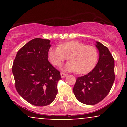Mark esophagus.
<instances>
[{
    "label": "esophagus",
    "mask_w": 127,
    "mask_h": 127,
    "mask_svg": "<svg viewBox=\"0 0 127 127\" xmlns=\"http://www.w3.org/2000/svg\"><path fill=\"white\" fill-rule=\"evenodd\" d=\"M60 75H61V77H62V78H64L67 76V74H65V73H63V72L61 73Z\"/></svg>",
    "instance_id": "1"
}]
</instances>
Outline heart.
<instances>
[{"label":"heart","instance_id":"1","mask_svg":"<svg viewBox=\"0 0 127 127\" xmlns=\"http://www.w3.org/2000/svg\"><path fill=\"white\" fill-rule=\"evenodd\" d=\"M68 57L70 61L64 67L65 70L86 74L95 66L98 52L94 46L76 40L61 43L59 47H51L48 52L49 62L55 66L60 65Z\"/></svg>","mask_w":127,"mask_h":127}]
</instances>
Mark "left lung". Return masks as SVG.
<instances>
[{
	"label": "left lung",
	"instance_id": "8db88e82",
	"mask_svg": "<svg viewBox=\"0 0 127 127\" xmlns=\"http://www.w3.org/2000/svg\"><path fill=\"white\" fill-rule=\"evenodd\" d=\"M95 45L99 52L97 65L88 74L77 78L73 87L77 100L87 105H94L105 98L115 78L114 59L108 48L99 42Z\"/></svg>",
	"mask_w": 127,
	"mask_h": 127
}]
</instances>
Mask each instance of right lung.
<instances>
[{
    "label": "right lung",
    "instance_id": "obj_1",
    "mask_svg": "<svg viewBox=\"0 0 127 127\" xmlns=\"http://www.w3.org/2000/svg\"><path fill=\"white\" fill-rule=\"evenodd\" d=\"M51 41L36 38L27 42L17 52L12 73L18 94L36 106L50 104L57 94L60 73L51 64L48 58Z\"/></svg>",
    "mask_w": 127,
    "mask_h": 127
}]
</instances>
